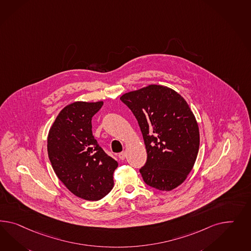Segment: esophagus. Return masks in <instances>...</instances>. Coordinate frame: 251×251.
Listing matches in <instances>:
<instances>
[{"label": "esophagus", "mask_w": 251, "mask_h": 251, "mask_svg": "<svg viewBox=\"0 0 251 251\" xmlns=\"http://www.w3.org/2000/svg\"><path fill=\"white\" fill-rule=\"evenodd\" d=\"M125 157H126V152H125V151H122L121 153H119V158H120L121 160H124Z\"/></svg>", "instance_id": "obj_1"}]
</instances>
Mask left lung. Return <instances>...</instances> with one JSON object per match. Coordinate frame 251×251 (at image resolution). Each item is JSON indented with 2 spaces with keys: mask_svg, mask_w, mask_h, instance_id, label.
<instances>
[{
  "mask_svg": "<svg viewBox=\"0 0 251 251\" xmlns=\"http://www.w3.org/2000/svg\"><path fill=\"white\" fill-rule=\"evenodd\" d=\"M138 121L147 151L140 169L150 186L171 191L187 178L197 160L200 136L196 117L174 89L149 85L120 98Z\"/></svg>",
  "mask_w": 251,
  "mask_h": 251,
  "instance_id": "obj_1",
  "label": "left lung"
}]
</instances>
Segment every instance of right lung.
<instances>
[{
  "instance_id": "right-lung-1",
  "label": "right lung",
  "mask_w": 251,
  "mask_h": 251,
  "mask_svg": "<svg viewBox=\"0 0 251 251\" xmlns=\"http://www.w3.org/2000/svg\"><path fill=\"white\" fill-rule=\"evenodd\" d=\"M103 101H75L59 112L49 129L48 152L58 179L72 194L98 201L113 188L118 163L92 134V117Z\"/></svg>"
}]
</instances>
